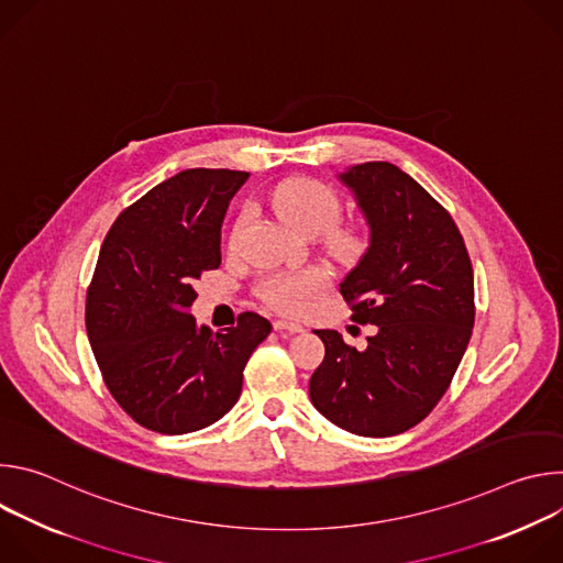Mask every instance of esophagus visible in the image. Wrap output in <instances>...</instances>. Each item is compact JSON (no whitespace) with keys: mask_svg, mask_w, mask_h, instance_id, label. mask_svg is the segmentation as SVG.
Returning a JSON list of instances; mask_svg holds the SVG:
<instances>
[{"mask_svg":"<svg viewBox=\"0 0 563 563\" xmlns=\"http://www.w3.org/2000/svg\"><path fill=\"white\" fill-rule=\"evenodd\" d=\"M274 330L280 332V334H302V325L298 323H291V320H276L274 323Z\"/></svg>","mask_w":563,"mask_h":563,"instance_id":"esophagus-1","label":"esophagus"}]
</instances>
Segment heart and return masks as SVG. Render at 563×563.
Wrapping results in <instances>:
<instances>
[{
    "label": "heart",
    "mask_w": 563,
    "mask_h": 563,
    "mask_svg": "<svg viewBox=\"0 0 563 563\" xmlns=\"http://www.w3.org/2000/svg\"><path fill=\"white\" fill-rule=\"evenodd\" d=\"M269 207L305 235L328 231L341 213L339 196L323 183L309 178H294L274 187L267 196ZM252 211H240L233 224L231 245L238 243L240 233L250 224ZM325 287V274L318 269H302L291 274H274L263 283V298L285 311L298 313L305 302Z\"/></svg>",
    "instance_id": "heart-1"
}]
</instances>
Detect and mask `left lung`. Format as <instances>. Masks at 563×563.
Returning a JSON list of instances; mask_svg holds the SVG:
<instances>
[{
	"label": "left lung",
	"instance_id": "8db88e82",
	"mask_svg": "<svg viewBox=\"0 0 563 563\" xmlns=\"http://www.w3.org/2000/svg\"><path fill=\"white\" fill-rule=\"evenodd\" d=\"M369 243L341 283L352 320L376 325L367 347L316 330L325 358L309 378L313 408L358 437L415 428L439 404L474 328V274L450 213L406 172L363 163L336 176Z\"/></svg>",
	"mask_w": 563,
	"mask_h": 563
}]
</instances>
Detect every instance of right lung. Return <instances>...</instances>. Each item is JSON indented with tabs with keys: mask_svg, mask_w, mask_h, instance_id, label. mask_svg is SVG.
Wrapping results in <instances>:
<instances>
[{
	"mask_svg": "<svg viewBox=\"0 0 563 563\" xmlns=\"http://www.w3.org/2000/svg\"><path fill=\"white\" fill-rule=\"evenodd\" d=\"M247 178L180 172L124 209L102 243L87 291L91 350L122 410L153 432L187 434L222 419L272 332L254 311L222 332L189 313L194 283L220 267V227Z\"/></svg>",
	"mask_w": 563,
	"mask_h": 563,
	"instance_id": "right-lung-1",
	"label": "right lung"
}]
</instances>
